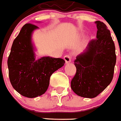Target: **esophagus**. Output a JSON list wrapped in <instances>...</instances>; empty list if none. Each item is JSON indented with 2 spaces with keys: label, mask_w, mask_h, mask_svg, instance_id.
Masks as SVG:
<instances>
[{
  "label": "esophagus",
  "mask_w": 121,
  "mask_h": 121,
  "mask_svg": "<svg viewBox=\"0 0 121 121\" xmlns=\"http://www.w3.org/2000/svg\"><path fill=\"white\" fill-rule=\"evenodd\" d=\"M64 60L65 61V63H69L71 61V57L69 55H66V56H64Z\"/></svg>",
  "instance_id": "obj_1"
}]
</instances>
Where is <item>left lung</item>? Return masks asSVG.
Returning a JSON list of instances; mask_svg holds the SVG:
<instances>
[{
	"mask_svg": "<svg viewBox=\"0 0 121 121\" xmlns=\"http://www.w3.org/2000/svg\"><path fill=\"white\" fill-rule=\"evenodd\" d=\"M96 39L76 56V74L71 88L79 96L94 98L110 84L116 63L115 47L110 32L103 22H95Z\"/></svg>",
	"mask_w": 121,
	"mask_h": 121,
	"instance_id": "8db88e82",
	"label": "left lung"
}]
</instances>
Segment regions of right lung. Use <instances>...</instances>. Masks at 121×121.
I'll use <instances>...</instances> for the list:
<instances>
[{
  "instance_id": "obj_1",
  "label": "right lung",
  "mask_w": 121,
  "mask_h": 121,
  "mask_svg": "<svg viewBox=\"0 0 121 121\" xmlns=\"http://www.w3.org/2000/svg\"><path fill=\"white\" fill-rule=\"evenodd\" d=\"M38 29L31 24L22 27L13 41L8 60L11 85L20 94L28 98L43 94L49 87L51 76L65 63L61 58L50 56L36 58L33 33Z\"/></svg>"
}]
</instances>
